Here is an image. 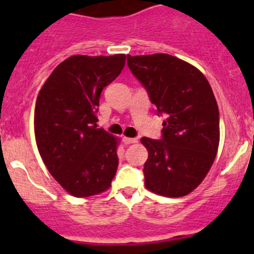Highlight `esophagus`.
I'll return each instance as SVG.
<instances>
[{
  "instance_id": "1",
  "label": "esophagus",
  "mask_w": 254,
  "mask_h": 254,
  "mask_svg": "<svg viewBox=\"0 0 254 254\" xmlns=\"http://www.w3.org/2000/svg\"><path fill=\"white\" fill-rule=\"evenodd\" d=\"M123 142H124L125 145H129V143L137 142V139H135V137H127V136H124V137H123Z\"/></svg>"
}]
</instances>
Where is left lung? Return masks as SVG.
I'll return each instance as SVG.
<instances>
[{
	"label": "left lung",
	"mask_w": 254,
	"mask_h": 254,
	"mask_svg": "<svg viewBox=\"0 0 254 254\" xmlns=\"http://www.w3.org/2000/svg\"><path fill=\"white\" fill-rule=\"evenodd\" d=\"M127 66L158 115H166L161 140L142 137L148 151L145 187L168 198L190 193L203 182L217 153L219 108L205 76L168 55L130 56Z\"/></svg>",
	"instance_id": "8db88e82"
}]
</instances>
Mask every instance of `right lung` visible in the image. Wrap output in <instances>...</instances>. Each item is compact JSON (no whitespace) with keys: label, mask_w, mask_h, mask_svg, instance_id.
<instances>
[{"label":"right lung","mask_w":254,"mask_h":254,"mask_svg":"<svg viewBox=\"0 0 254 254\" xmlns=\"http://www.w3.org/2000/svg\"><path fill=\"white\" fill-rule=\"evenodd\" d=\"M127 56L75 55L56 66L38 94L35 141L50 175L71 195H96L111 187L118 140L97 127L104 87L122 72Z\"/></svg>","instance_id":"right-lung-1"}]
</instances>
